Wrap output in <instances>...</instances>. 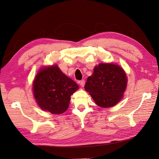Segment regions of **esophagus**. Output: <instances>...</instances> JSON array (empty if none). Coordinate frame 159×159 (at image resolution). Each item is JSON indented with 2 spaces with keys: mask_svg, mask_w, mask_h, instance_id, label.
I'll return each instance as SVG.
<instances>
[{
  "mask_svg": "<svg viewBox=\"0 0 159 159\" xmlns=\"http://www.w3.org/2000/svg\"><path fill=\"white\" fill-rule=\"evenodd\" d=\"M78 83L81 86V87H83V86H84V85H85V80H80L78 81Z\"/></svg>",
  "mask_w": 159,
  "mask_h": 159,
  "instance_id": "esophagus-1",
  "label": "esophagus"
}]
</instances>
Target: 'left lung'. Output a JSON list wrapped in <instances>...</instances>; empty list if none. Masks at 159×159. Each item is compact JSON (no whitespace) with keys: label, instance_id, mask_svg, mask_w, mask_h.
<instances>
[{"label":"left lung","instance_id":"8db88e82","mask_svg":"<svg viewBox=\"0 0 159 159\" xmlns=\"http://www.w3.org/2000/svg\"><path fill=\"white\" fill-rule=\"evenodd\" d=\"M127 85V75L121 67L101 63L95 66L93 73L88 78L84 88L98 106L107 108L121 101Z\"/></svg>","mask_w":159,"mask_h":159}]
</instances>
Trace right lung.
I'll return each instance as SVG.
<instances>
[{
	"mask_svg": "<svg viewBox=\"0 0 159 159\" xmlns=\"http://www.w3.org/2000/svg\"><path fill=\"white\" fill-rule=\"evenodd\" d=\"M79 88L57 65L41 68L33 82L34 96L39 107L52 114H61L69 107L71 95Z\"/></svg>",
	"mask_w": 159,
	"mask_h": 159,
	"instance_id": "add662e5",
	"label": "right lung"
}]
</instances>
